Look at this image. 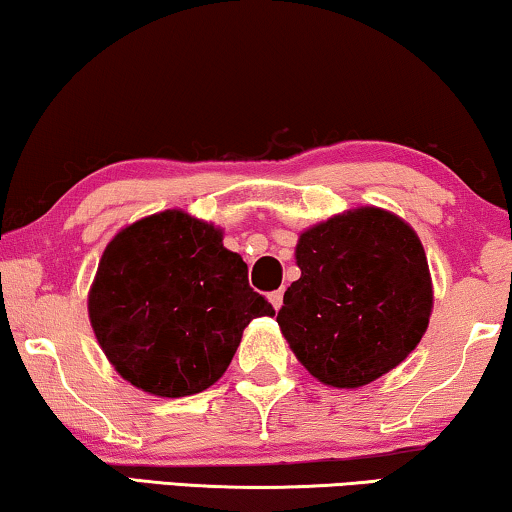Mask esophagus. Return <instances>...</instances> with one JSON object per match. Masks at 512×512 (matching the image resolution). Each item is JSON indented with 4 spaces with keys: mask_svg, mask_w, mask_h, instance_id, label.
Here are the masks:
<instances>
[{
    "mask_svg": "<svg viewBox=\"0 0 512 512\" xmlns=\"http://www.w3.org/2000/svg\"><path fill=\"white\" fill-rule=\"evenodd\" d=\"M269 301H271V306L276 308V311H278V308L283 306V290H276V292H271V294H269Z\"/></svg>",
    "mask_w": 512,
    "mask_h": 512,
    "instance_id": "esophagus-1",
    "label": "esophagus"
}]
</instances>
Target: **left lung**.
<instances>
[{"mask_svg":"<svg viewBox=\"0 0 512 512\" xmlns=\"http://www.w3.org/2000/svg\"><path fill=\"white\" fill-rule=\"evenodd\" d=\"M301 278L287 287L278 325L306 371L355 390L399 366L429 327L434 290L415 229L362 206L299 236Z\"/></svg>","mask_w":512,"mask_h":512,"instance_id":"obj_1","label":"left lung"}]
</instances>
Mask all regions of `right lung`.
I'll return each instance as SVG.
<instances>
[{
  "label": "right lung",
  "mask_w": 512,
  "mask_h": 512,
  "mask_svg": "<svg viewBox=\"0 0 512 512\" xmlns=\"http://www.w3.org/2000/svg\"><path fill=\"white\" fill-rule=\"evenodd\" d=\"M90 325L113 369L155 397H190L218 383L243 329L273 306L222 229L162 211L120 229L88 294Z\"/></svg>",
  "instance_id": "right-lung-1"
}]
</instances>
